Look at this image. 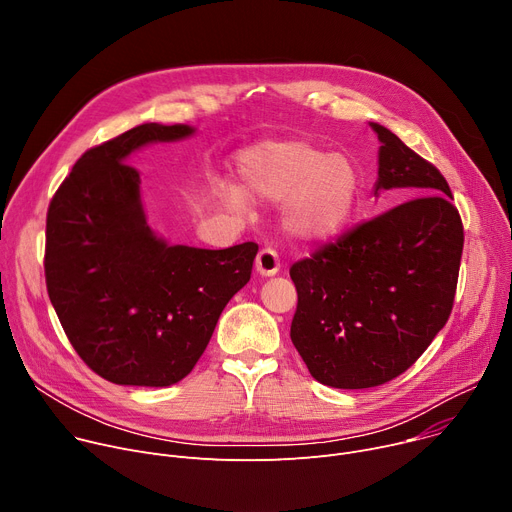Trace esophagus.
<instances>
[{"label": "esophagus", "mask_w": 512, "mask_h": 512, "mask_svg": "<svg viewBox=\"0 0 512 512\" xmlns=\"http://www.w3.org/2000/svg\"><path fill=\"white\" fill-rule=\"evenodd\" d=\"M280 265H282V263H280V255H277L275 249H271V247L261 249L259 255H257V261H255L257 271H259L261 275H265V277L275 275L277 271H280Z\"/></svg>", "instance_id": "esophagus-1"}]
</instances>
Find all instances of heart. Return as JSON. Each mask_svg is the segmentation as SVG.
I'll return each mask as SVG.
<instances>
[{
    "label": "heart",
    "instance_id": "heart-1",
    "mask_svg": "<svg viewBox=\"0 0 512 512\" xmlns=\"http://www.w3.org/2000/svg\"><path fill=\"white\" fill-rule=\"evenodd\" d=\"M239 175L249 200H288L282 212L284 228L306 243L335 237L349 222L359 194V171L347 155L324 153L298 138L243 153ZM226 198L235 208L245 206L237 192H228Z\"/></svg>",
    "mask_w": 512,
    "mask_h": 512
}]
</instances>
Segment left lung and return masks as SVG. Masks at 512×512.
I'll return each instance as SVG.
<instances>
[{
	"instance_id": "obj_1",
	"label": "left lung",
	"mask_w": 512,
	"mask_h": 512,
	"mask_svg": "<svg viewBox=\"0 0 512 512\" xmlns=\"http://www.w3.org/2000/svg\"><path fill=\"white\" fill-rule=\"evenodd\" d=\"M374 194L400 202L290 267L298 306L290 337L314 380L331 388L382 386L406 371L453 308L463 224L441 171L386 126Z\"/></svg>"
}]
</instances>
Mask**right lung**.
Here are the masks:
<instances>
[{
    "instance_id": "right-lung-1",
    "label": "right lung",
    "mask_w": 512,
    "mask_h": 512,
    "mask_svg": "<svg viewBox=\"0 0 512 512\" xmlns=\"http://www.w3.org/2000/svg\"><path fill=\"white\" fill-rule=\"evenodd\" d=\"M188 124H141L89 149L46 214V290L77 355L120 386L163 388L190 374L216 322L249 280L257 243L169 245L147 224L128 157L181 141Z\"/></svg>"
}]
</instances>
